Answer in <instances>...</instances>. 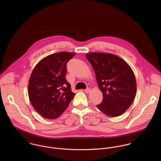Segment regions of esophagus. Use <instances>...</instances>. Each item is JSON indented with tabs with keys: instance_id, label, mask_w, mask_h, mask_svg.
<instances>
[{
	"instance_id": "34e87169",
	"label": "esophagus",
	"mask_w": 161,
	"mask_h": 161,
	"mask_svg": "<svg viewBox=\"0 0 161 161\" xmlns=\"http://www.w3.org/2000/svg\"><path fill=\"white\" fill-rule=\"evenodd\" d=\"M91 91V89L90 88H87L86 89H85V92L86 93H88Z\"/></svg>"
}]
</instances>
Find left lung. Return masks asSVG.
<instances>
[{
	"instance_id": "obj_1",
	"label": "left lung",
	"mask_w": 161,
	"mask_h": 161,
	"mask_svg": "<svg viewBox=\"0 0 161 161\" xmlns=\"http://www.w3.org/2000/svg\"><path fill=\"white\" fill-rule=\"evenodd\" d=\"M95 72L103 93L97 108L104 114L115 117L122 115L133 103L136 92L135 74L130 66L118 56L107 53L86 54Z\"/></svg>"
}]
</instances>
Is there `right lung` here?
<instances>
[{"label":"right lung","mask_w":161,"mask_h":161,"mask_svg":"<svg viewBox=\"0 0 161 161\" xmlns=\"http://www.w3.org/2000/svg\"><path fill=\"white\" fill-rule=\"evenodd\" d=\"M75 55L67 52L49 55L37 64L31 74L29 98L35 110L44 118H58L75 95L65 77L66 64Z\"/></svg>","instance_id":"1"}]
</instances>
